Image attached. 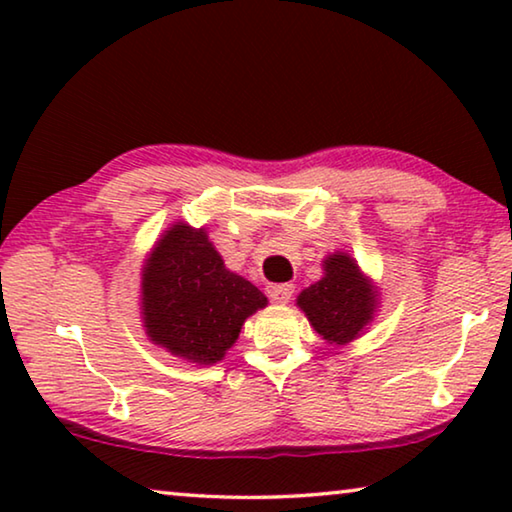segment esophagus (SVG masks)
<instances>
[{
    "mask_svg": "<svg viewBox=\"0 0 512 512\" xmlns=\"http://www.w3.org/2000/svg\"><path fill=\"white\" fill-rule=\"evenodd\" d=\"M268 298L277 305H287V302L293 298V284H271V287L266 289Z\"/></svg>",
    "mask_w": 512,
    "mask_h": 512,
    "instance_id": "esophagus-1",
    "label": "esophagus"
}]
</instances>
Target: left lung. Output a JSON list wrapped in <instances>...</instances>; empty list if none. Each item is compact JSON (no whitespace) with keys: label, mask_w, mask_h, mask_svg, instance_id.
Returning a JSON list of instances; mask_svg holds the SVG:
<instances>
[{"label":"left lung","mask_w":512,"mask_h":512,"mask_svg":"<svg viewBox=\"0 0 512 512\" xmlns=\"http://www.w3.org/2000/svg\"><path fill=\"white\" fill-rule=\"evenodd\" d=\"M323 277L302 289L296 305L329 345H348L366 332L379 307V289L350 253L323 259Z\"/></svg>","instance_id":"left-lung-1"}]
</instances>
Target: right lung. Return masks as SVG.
I'll use <instances>...</instances> for the list:
<instances>
[{"mask_svg": "<svg viewBox=\"0 0 512 512\" xmlns=\"http://www.w3.org/2000/svg\"><path fill=\"white\" fill-rule=\"evenodd\" d=\"M142 323L149 341L196 366L219 363L241 325L268 300L225 268L205 228L173 221L142 266Z\"/></svg>", "mask_w": 512, "mask_h": 512, "instance_id": "1", "label": "right lung"}]
</instances>
